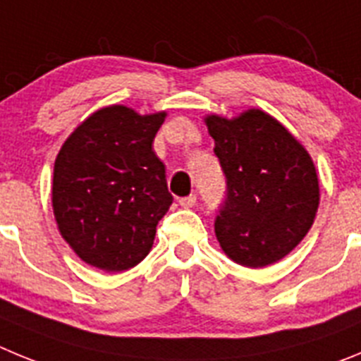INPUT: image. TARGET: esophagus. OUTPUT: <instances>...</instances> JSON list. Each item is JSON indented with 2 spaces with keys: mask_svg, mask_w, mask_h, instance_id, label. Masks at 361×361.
I'll return each mask as SVG.
<instances>
[{
  "mask_svg": "<svg viewBox=\"0 0 361 361\" xmlns=\"http://www.w3.org/2000/svg\"><path fill=\"white\" fill-rule=\"evenodd\" d=\"M178 203H180L183 209H192L194 204H196V196H194V194H190V196L180 197V201H178Z\"/></svg>",
  "mask_w": 361,
  "mask_h": 361,
  "instance_id": "1",
  "label": "esophagus"
}]
</instances>
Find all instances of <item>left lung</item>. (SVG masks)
<instances>
[{
    "label": "left lung",
    "instance_id": "left-lung-1",
    "mask_svg": "<svg viewBox=\"0 0 361 361\" xmlns=\"http://www.w3.org/2000/svg\"><path fill=\"white\" fill-rule=\"evenodd\" d=\"M226 178L214 228L233 262L262 268L286 257L306 237L320 201L310 152L261 109L235 118H204Z\"/></svg>",
    "mask_w": 361,
    "mask_h": 361
}]
</instances>
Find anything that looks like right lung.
<instances>
[{
	"label": "right lung",
	"mask_w": 361,
	"mask_h": 361,
	"mask_svg": "<svg viewBox=\"0 0 361 361\" xmlns=\"http://www.w3.org/2000/svg\"><path fill=\"white\" fill-rule=\"evenodd\" d=\"M167 113L108 106L87 116L55 158L51 204L59 232L87 264L136 266L173 203L152 142Z\"/></svg>",
	"instance_id": "obj_1"
}]
</instances>
